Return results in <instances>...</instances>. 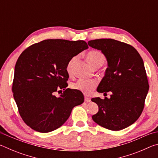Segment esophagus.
<instances>
[{
    "mask_svg": "<svg viewBox=\"0 0 158 158\" xmlns=\"http://www.w3.org/2000/svg\"><path fill=\"white\" fill-rule=\"evenodd\" d=\"M84 100H85V102H90V98H89V97H86V96H85Z\"/></svg>",
    "mask_w": 158,
    "mask_h": 158,
    "instance_id": "1",
    "label": "esophagus"
}]
</instances>
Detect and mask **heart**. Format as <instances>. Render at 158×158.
I'll list each match as a JSON object with an SVG mask.
<instances>
[{"mask_svg": "<svg viewBox=\"0 0 158 158\" xmlns=\"http://www.w3.org/2000/svg\"><path fill=\"white\" fill-rule=\"evenodd\" d=\"M77 57H73L72 59L69 61L68 65H67L66 70L67 73L69 74H72V69H73V66L76 60ZM86 59L88 62L91 65L93 68L97 65H102L105 63V58L103 53L100 52V51L98 50H93L90 51L86 54ZM98 82L95 80H90V79H80L74 83L72 85V87L74 89L78 90L79 91H81L84 94L89 95L92 93L93 90L97 86Z\"/></svg>", "mask_w": 158, "mask_h": 158, "instance_id": "1", "label": "heart"}]
</instances>
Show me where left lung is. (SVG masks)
<instances>
[{
    "instance_id": "obj_1",
    "label": "left lung",
    "mask_w": 158,
    "mask_h": 158,
    "mask_svg": "<svg viewBox=\"0 0 158 158\" xmlns=\"http://www.w3.org/2000/svg\"><path fill=\"white\" fill-rule=\"evenodd\" d=\"M88 44L100 50L107 60L108 68L97 91L112 93L110 98L91 99L99 108L92 118L108 130L126 128L140 116L148 92L143 59L132 46L116 40H93Z\"/></svg>"
}]
</instances>
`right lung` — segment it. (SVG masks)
<instances>
[{
	"instance_id": "add662e5",
	"label": "right lung",
	"mask_w": 158,
	"mask_h": 158,
	"mask_svg": "<svg viewBox=\"0 0 158 158\" xmlns=\"http://www.w3.org/2000/svg\"><path fill=\"white\" fill-rule=\"evenodd\" d=\"M84 40H45L21 53L16 63L12 92L25 123L37 132L46 133L65 123L75 106L84 102L83 93L66 89L67 65L85 49ZM64 91L59 97L57 90Z\"/></svg>"
}]
</instances>
